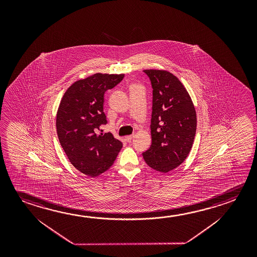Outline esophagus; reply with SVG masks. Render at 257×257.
<instances>
[{
  "label": "esophagus",
  "mask_w": 257,
  "mask_h": 257,
  "mask_svg": "<svg viewBox=\"0 0 257 257\" xmlns=\"http://www.w3.org/2000/svg\"><path fill=\"white\" fill-rule=\"evenodd\" d=\"M134 137H135V135H128V136H126V137H125V140H126L127 142H131V141L133 140V138H134Z\"/></svg>",
  "instance_id": "obj_1"
}]
</instances>
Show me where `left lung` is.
Here are the masks:
<instances>
[{"mask_svg": "<svg viewBox=\"0 0 257 257\" xmlns=\"http://www.w3.org/2000/svg\"><path fill=\"white\" fill-rule=\"evenodd\" d=\"M152 82V145L143 152L148 166L168 173L181 165L193 146L197 118L185 86L171 72L144 70Z\"/></svg>", "mask_w": 257, "mask_h": 257, "instance_id": "1", "label": "left lung"}]
</instances>
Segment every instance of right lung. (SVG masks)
I'll return each mask as SVG.
<instances>
[{
  "label": "right lung",
  "mask_w": 257,
  "mask_h": 257,
  "mask_svg": "<svg viewBox=\"0 0 257 257\" xmlns=\"http://www.w3.org/2000/svg\"><path fill=\"white\" fill-rule=\"evenodd\" d=\"M123 74L97 72L72 83L60 102L56 131L61 146L72 166L95 177L114 164L122 143L111 133L97 134L105 124L104 94L123 79Z\"/></svg>",
  "instance_id": "right-lung-1"
}]
</instances>
